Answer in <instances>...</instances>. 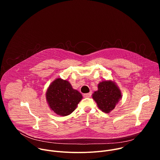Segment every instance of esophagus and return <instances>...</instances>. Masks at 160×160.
Returning a JSON list of instances; mask_svg holds the SVG:
<instances>
[{
    "label": "esophagus",
    "instance_id": "obj_1",
    "mask_svg": "<svg viewBox=\"0 0 160 160\" xmlns=\"http://www.w3.org/2000/svg\"><path fill=\"white\" fill-rule=\"evenodd\" d=\"M91 95H92V92H89V93H87V94H84L83 96L84 98H90L91 96Z\"/></svg>",
    "mask_w": 160,
    "mask_h": 160
}]
</instances>
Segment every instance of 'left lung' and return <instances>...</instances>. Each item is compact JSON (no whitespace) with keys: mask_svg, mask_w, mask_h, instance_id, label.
Wrapping results in <instances>:
<instances>
[{"mask_svg":"<svg viewBox=\"0 0 160 160\" xmlns=\"http://www.w3.org/2000/svg\"><path fill=\"white\" fill-rule=\"evenodd\" d=\"M121 97L122 94L118 87L111 81L100 82L98 85V90L92 95L99 109L106 113L115 108Z\"/></svg>","mask_w":160,"mask_h":160,"instance_id":"1","label":"left lung"}]
</instances>
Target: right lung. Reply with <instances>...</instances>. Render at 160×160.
<instances>
[{
    "instance_id": "1",
    "label": "right lung",
    "mask_w": 160,
    "mask_h": 160,
    "mask_svg": "<svg viewBox=\"0 0 160 160\" xmlns=\"http://www.w3.org/2000/svg\"><path fill=\"white\" fill-rule=\"evenodd\" d=\"M46 98L51 109L57 115L64 117L75 109L82 96L72 88L69 82L58 78L48 88Z\"/></svg>"
}]
</instances>
